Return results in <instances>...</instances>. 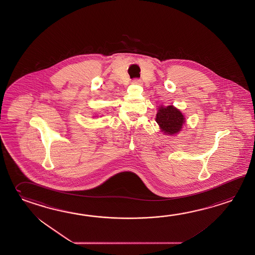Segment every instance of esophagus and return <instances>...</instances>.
I'll list each match as a JSON object with an SVG mask.
<instances>
[{"instance_id":"1","label":"esophagus","mask_w":255,"mask_h":255,"mask_svg":"<svg viewBox=\"0 0 255 255\" xmlns=\"http://www.w3.org/2000/svg\"><path fill=\"white\" fill-rule=\"evenodd\" d=\"M132 83H133V84H135V85H142V84H143V83H142V81L138 80V79H135V80H132Z\"/></svg>"}]
</instances>
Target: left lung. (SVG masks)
<instances>
[{
  "label": "left lung",
  "mask_w": 255,
  "mask_h": 255,
  "mask_svg": "<svg viewBox=\"0 0 255 255\" xmlns=\"http://www.w3.org/2000/svg\"><path fill=\"white\" fill-rule=\"evenodd\" d=\"M155 121L164 134L173 135L181 131L182 127L185 125V119L182 112L174 106H161L157 110Z\"/></svg>",
  "instance_id": "8db88e82"
}]
</instances>
